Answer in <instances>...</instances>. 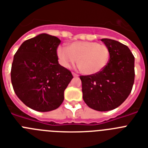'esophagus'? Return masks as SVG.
<instances>
[{
  "instance_id": "34e87169",
  "label": "esophagus",
  "mask_w": 148,
  "mask_h": 148,
  "mask_svg": "<svg viewBox=\"0 0 148 148\" xmlns=\"http://www.w3.org/2000/svg\"><path fill=\"white\" fill-rule=\"evenodd\" d=\"M73 77H78V74H76V73H73Z\"/></svg>"
}]
</instances>
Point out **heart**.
I'll return each instance as SVG.
<instances>
[{"label":"heart","mask_w":148,"mask_h":148,"mask_svg":"<svg viewBox=\"0 0 148 148\" xmlns=\"http://www.w3.org/2000/svg\"><path fill=\"white\" fill-rule=\"evenodd\" d=\"M57 55L61 64L70 67L77 61V66L85 75H94L102 71L110 60L109 48L95 41H79L59 47Z\"/></svg>","instance_id":"1"}]
</instances>
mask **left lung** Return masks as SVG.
I'll return each mask as SVG.
<instances>
[{
  "mask_svg": "<svg viewBox=\"0 0 148 148\" xmlns=\"http://www.w3.org/2000/svg\"><path fill=\"white\" fill-rule=\"evenodd\" d=\"M101 40L110 49L108 65L100 73L80 78L87 105L95 110L108 111L118 108L130 95L135 78V58L125 44L109 38Z\"/></svg>",
  "mask_w": 148,
  "mask_h": 148,
  "instance_id": "obj_1",
  "label": "left lung"
}]
</instances>
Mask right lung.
Returning <instances> with one entry per match:
<instances>
[{
  "label": "right lung",
  "instance_id": "add662e5",
  "mask_svg": "<svg viewBox=\"0 0 148 148\" xmlns=\"http://www.w3.org/2000/svg\"><path fill=\"white\" fill-rule=\"evenodd\" d=\"M60 39L48 34L25 40L14 56L11 81L23 104L39 112L59 108L72 78L71 72L58 64Z\"/></svg>",
  "mask_w": 148,
  "mask_h": 148
}]
</instances>
